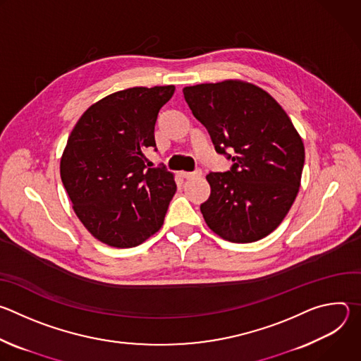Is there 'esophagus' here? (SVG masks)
Wrapping results in <instances>:
<instances>
[{
    "label": "esophagus",
    "instance_id": "34e87169",
    "mask_svg": "<svg viewBox=\"0 0 361 361\" xmlns=\"http://www.w3.org/2000/svg\"><path fill=\"white\" fill-rule=\"evenodd\" d=\"M202 174L201 170H195V171H191V173H181V176L187 180H194V178H200Z\"/></svg>",
    "mask_w": 361,
    "mask_h": 361
}]
</instances>
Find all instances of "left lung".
<instances>
[{"label":"left lung","instance_id":"8db88e82","mask_svg":"<svg viewBox=\"0 0 361 361\" xmlns=\"http://www.w3.org/2000/svg\"><path fill=\"white\" fill-rule=\"evenodd\" d=\"M192 116L209 131L214 149L231 160L210 173L207 226L231 243H252L279 227L298 192L304 145L279 102L243 81L198 84L183 90Z\"/></svg>","mask_w":361,"mask_h":361}]
</instances>
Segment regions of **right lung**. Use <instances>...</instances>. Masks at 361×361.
<instances>
[{
  "mask_svg": "<svg viewBox=\"0 0 361 361\" xmlns=\"http://www.w3.org/2000/svg\"><path fill=\"white\" fill-rule=\"evenodd\" d=\"M174 85L134 87L91 106L75 124L61 159V180L85 228L118 248L160 230L177 191L167 169H148L157 151L154 126Z\"/></svg>",
  "mask_w": 361,
  "mask_h": 361,
  "instance_id": "obj_1",
  "label": "right lung"
}]
</instances>
